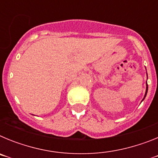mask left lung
Instances as JSON below:
<instances>
[{
  "mask_svg": "<svg viewBox=\"0 0 158 158\" xmlns=\"http://www.w3.org/2000/svg\"><path fill=\"white\" fill-rule=\"evenodd\" d=\"M146 74H147V73H146ZM147 79H148V76H147ZM147 92H148V85H147V81H146V93H145V96H144V97H143V99H142V101H143V100H144V99L146 98V94H147Z\"/></svg>",
  "mask_w": 158,
  "mask_h": 158,
  "instance_id": "8db88e82",
  "label": "left lung"
}]
</instances>
